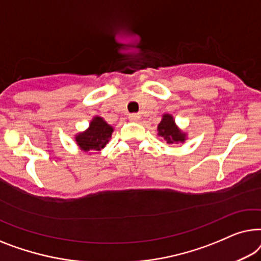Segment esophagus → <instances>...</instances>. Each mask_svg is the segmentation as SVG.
Here are the masks:
<instances>
[{"label": "esophagus", "mask_w": 261, "mask_h": 261, "mask_svg": "<svg viewBox=\"0 0 261 261\" xmlns=\"http://www.w3.org/2000/svg\"><path fill=\"white\" fill-rule=\"evenodd\" d=\"M130 120H134V122H137V120L141 119V116L137 115V113H131V115L129 116Z\"/></svg>", "instance_id": "esophagus-1"}]
</instances>
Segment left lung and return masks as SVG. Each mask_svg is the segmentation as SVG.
I'll use <instances>...</instances> for the list:
<instances>
[{
	"instance_id": "obj_1",
	"label": "left lung",
	"mask_w": 261,
	"mask_h": 261,
	"mask_svg": "<svg viewBox=\"0 0 261 261\" xmlns=\"http://www.w3.org/2000/svg\"><path fill=\"white\" fill-rule=\"evenodd\" d=\"M159 134L160 136L166 139L167 143L172 144L175 142H183L185 141V134L177 129L175 125L174 119L170 115H164L162 122L159 124Z\"/></svg>"
}]
</instances>
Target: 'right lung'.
Segmentation results:
<instances>
[{"label":"right lung","mask_w":261,"mask_h":261,"mask_svg":"<svg viewBox=\"0 0 261 261\" xmlns=\"http://www.w3.org/2000/svg\"><path fill=\"white\" fill-rule=\"evenodd\" d=\"M112 131L113 129L105 120H102L100 117H95L91 122L89 129L76 136L75 141L84 151H99L108 144Z\"/></svg>","instance_id":"add662e5"}]
</instances>
